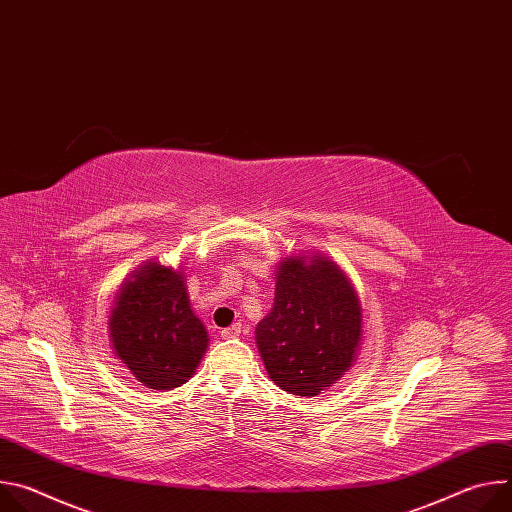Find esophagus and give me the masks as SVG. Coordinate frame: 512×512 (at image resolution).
I'll use <instances>...</instances> for the list:
<instances>
[{"instance_id":"esophagus-1","label":"esophagus","mask_w":512,"mask_h":512,"mask_svg":"<svg viewBox=\"0 0 512 512\" xmlns=\"http://www.w3.org/2000/svg\"><path fill=\"white\" fill-rule=\"evenodd\" d=\"M241 334V324L237 322V324H233V326H229V328H225L223 332H221V336L225 338V340H229V338H237Z\"/></svg>"}]
</instances>
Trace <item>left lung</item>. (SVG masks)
<instances>
[{
	"instance_id": "8db88e82",
	"label": "left lung",
	"mask_w": 512,
	"mask_h": 512,
	"mask_svg": "<svg viewBox=\"0 0 512 512\" xmlns=\"http://www.w3.org/2000/svg\"><path fill=\"white\" fill-rule=\"evenodd\" d=\"M255 342L269 379L291 395L316 397L338 383L362 344V306L350 277L318 251L283 257Z\"/></svg>"
}]
</instances>
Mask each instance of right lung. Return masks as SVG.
Masks as SVG:
<instances>
[{"label": "right lung", "mask_w": 512, "mask_h": 512, "mask_svg": "<svg viewBox=\"0 0 512 512\" xmlns=\"http://www.w3.org/2000/svg\"><path fill=\"white\" fill-rule=\"evenodd\" d=\"M113 354L143 387L172 391L196 373L208 332L178 267L145 261L119 285L107 320Z\"/></svg>", "instance_id": "add662e5"}]
</instances>
